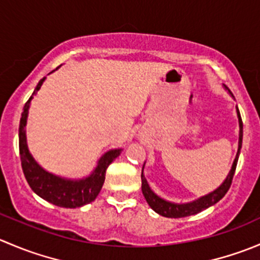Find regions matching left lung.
<instances>
[{
  "label": "left lung",
  "mask_w": 260,
  "mask_h": 260,
  "mask_svg": "<svg viewBox=\"0 0 260 260\" xmlns=\"http://www.w3.org/2000/svg\"><path fill=\"white\" fill-rule=\"evenodd\" d=\"M236 112H238L239 127H240V133H239V150H238V155H236L235 157V161H234L233 164V168H231L230 174H229L226 180L222 183V185H221L220 188L216 189L215 191H212V193L200 198L198 201H194V202L191 203H186V205H175V203L166 202V201L161 200L160 197H157V196H156V194L150 189V186H148L147 184V180L145 179L143 174H141V179H142V193L143 196H145L146 201H147L148 206H150L155 212H157L158 215L164 216V217H169V218L186 217V216H191V215H196V213H200L201 211L211 207V206H213L215 203H217L218 201L222 200V198L225 197V194L228 193V190L231 186V183H233L234 174H235L236 165H238L241 143H243V120H241V115L238 108H236Z\"/></svg>",
  "instance_id": "obj_1"
}]
</instances>
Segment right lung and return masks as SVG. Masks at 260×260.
Wrapping results in <instances>:
<instances>
[{"mask_svg":"<svg viewBox=\"0 0 260 260\" xmlns=\"http://www.w3.org/2000/svg\"><path fill=\"white\" fill-rule=\"evenodd\" d=\"M43 81H44V79L40 80L39 84L37 85L34 94L40 89ZM30 100H31V98L25 103L24 112L21 113L19 127L20 160H21V168L22 171H24L25 179H26L30 188L43 200L63 208H77L95 201L98 194L102 190L103 184H104L108 166L120 155L122 150L119 148V150L108 151L100 158L94 173L89 178L82 179V180H66V179H62L59 176L47 173L35 162L34 158L29 153L26 146V137H25L24 128L26 125L27 109H29Z\"/></svg>","mask_w":260,"mask_h":260,"instance_id":"1","label":"right lung"}]
</instances>
